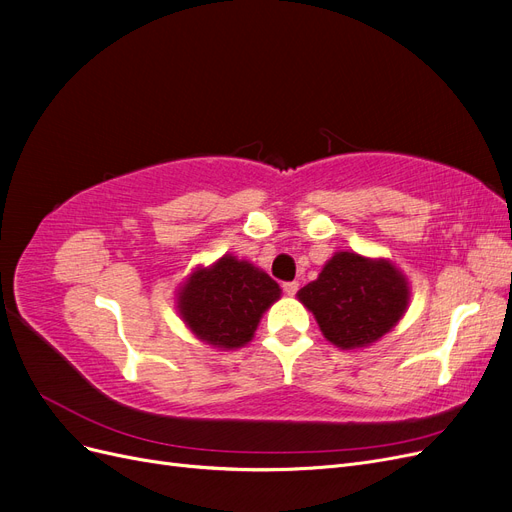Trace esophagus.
<instances>
[{
  "label": "esophagus",
  "instance_id": "34e87169",
  "mask_svg": "<svg viewBox=\"0 0 512 512\" xmlns=\"http://www.w3.org/2000/svg\"><path fill=\"white\" fill-rule=\"evenodd\" d=\"M282 288H284L288 297H294V294H297V290H299V282H286Z\"/></svg>",
  "mask_w": 512,
  "mask_h": 512
}]
</instances>
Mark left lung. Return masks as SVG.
Here are the masks:
<instances>
[{
    "mask_svg": "<svg viewBox=\"0 0 512 512\" xmlns=\"http://www.w3.org/2000/svg\"><path fill=\"white\" fill-rule=\"evenodd\" d=\"M322 335L342 350L371 346L406 314L410 288L391 260L337 252L297 292Z\"/></svg>",
    "mask_w": 512,
    "mask_h": 512,
    "instance_id": "8db88e82",
    "label": "left lung"
}]
</instances>
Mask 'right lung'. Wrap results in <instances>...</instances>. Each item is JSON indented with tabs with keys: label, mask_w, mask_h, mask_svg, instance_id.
<instances>
[{
	"label": "right lung",
	"mask_w": 512,
	"mask_h": 512,
	"mask_svg": "<svg viewBox=\"0 0 512 512\" xmlns=\"http://www.w3.org/2000/svg\"><path fill=\"white\" fill-rule=\"evenodd\" d=\"M280 294L282 288L265 271L226 254L185 280L177 292V309L200 342L235 350L250 342L262 314Z\"/></svg>",
	"instance_id": "add662e5"
}]
</instances>
